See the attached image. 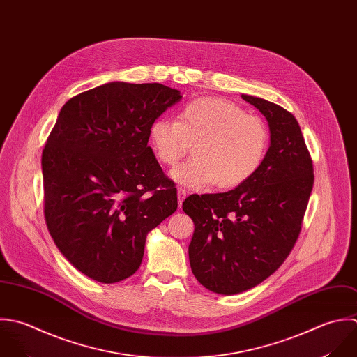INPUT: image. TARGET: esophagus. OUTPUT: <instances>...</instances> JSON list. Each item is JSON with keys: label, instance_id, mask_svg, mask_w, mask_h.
<instances>
[{"label": "esophagus", "instance_id": "34e87169", "mask_svg": "<svg viewBox=\"0 0 357 357\" xmlns=\"http://www.w3.org/2000/svg\"><path fill=\"white\" fill-rule=\"evenodd\" d=\"M185 197H187V191H185L184 188H178V191H177V198H178V206H180V208H181V205H183Z\"/></svg>", "mask_w": 357, "mask_h": 357}]
</instances>
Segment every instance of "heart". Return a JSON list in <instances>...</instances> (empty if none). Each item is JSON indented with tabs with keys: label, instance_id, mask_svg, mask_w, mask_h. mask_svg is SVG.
<instances>
[{
	"label": "heart",
	"instance_id": "1",
	"mask_svg": "<svg viewBox=\"0 0 357 357\" xmlns=\"http://www.w3.org/2000/svg\"><path fill=\"white\" fill-rule=\"evenodd\" d=\"M155 158L176 166L191 149L194 158L177 167L172 176L191 188L212 183L220 190L248 181L261 166L268 131L263 120L248 115L237 104L202 97L188 102L177 120L158 118L149 127Z\"/></svg>",
	"mask_w": 357,
	"mask_h": 357
}]
</instances>
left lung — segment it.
<instances>
[{
  "mask_svg": "<svg viewBox=\"0 0 357 357\" xmlns=\"http://www.w3.org/2000/svg\"><path fill=\"white\" fill-rule=\"evenodd\" d=\"M268 123L270 146L259 170L222 194H192L183 211L195 231L188 246L195 278L234 295L270 277L288 257L313 188V162L298 120L263 98L242 94Z\"/></svg>",
  "mask_w": 357,
  "mask_h": 357,
  "instance_id": "obj_1",
  "label": "left lung"
}]
</instances>
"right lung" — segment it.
<instances>
[{
    "label": "right lung",
    "instance_id": "right-lung-1",
    "mask_svg": "<svg viewBox=\"0 0 357 357\" xmlns=\"http://www.w3.org/2000/svg\"><path fill=\"white\" fill-rule=\"evenodd\" d=\"M181 100L159 83L112 82L70 98L43 151L44 216L61 253L87 277L132 275L146 234L177 209L149 127Z\"/></svg>",
    "mask_w": 357,
    "mask_h": 357
}]
</instances>
